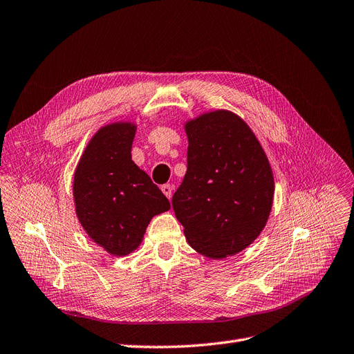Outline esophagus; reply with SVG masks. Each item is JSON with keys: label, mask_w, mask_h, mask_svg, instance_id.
<instances>
[{"label": "esophagus", "mask_w": 354, "mask_h": 354, "mask_svg": "<svg viewBox=\"0 0 354 354\" xmlns=\"http://www.w3.org/2000/svg\"><path fill=\"white\" fill-rule=\"evenodd\" d=\"M161 190H162V193L167 196V199H171V196H173V186H171V185H164V186H161Z\"/></svg>", "instance_id": "34e87169"}]
</instances>
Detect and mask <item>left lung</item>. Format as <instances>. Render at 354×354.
<instances>
[{"mask_svg": "<svg viewBox=\"0 0 354 354\" xmlns=\"http://www.w3.org/2000/svg\"><path fill=\"white\" fill-rule=\"evenodd\" d=\"M185 131L187 171L171 201L176 218L202 256H235L257 239L270 215V162L250 126L230 110L203 113Z\"/></svg>", "mask_w": 354, "mask_h": 354, "instance_id": "8db88e82", "label": "left lung"}]
</instances>
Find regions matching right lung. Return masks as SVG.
<instances>
[{"label": "right lung", "mask_w": 354, "mask_h": 354, "mask_svg": "<svg viewBox=\"0 0 354 354\" xmlns=\"http://www.w3.org/2000/svg\"><path fill=\"white\" fill-rule=\"evenodd\" d=\"M135 133L133 122L102 126L74 173L77 218L93 241L116 257L135 251L151 219L169 209L162 192L132 161Z\"/></svg>", "instance_id": "right-lung-1"}]
</instances>
